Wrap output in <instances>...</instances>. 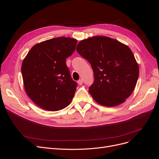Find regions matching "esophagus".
<instances>
[{
  "label": "esophagus",
  "mask_w": 159,
  "mask_h": 159,
  "mask_svg": "<svg viewBox=\"0 0 159 159\" xmlns=\"http://www.w3.org/2000/svg\"><path fill=\"white\" fill-rule=\"evenodd\" d=\"M77 83H78V84H79V85H82V83H83V80H82V79H80V80H78V82H77Z\"/></svg>",
  "instance_id": "obj_1"
}]
</instances>
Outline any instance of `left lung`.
Masks as SVG:
<instances>
[{
	"instance_id": "obj_1",
	"label": "left lung",
	"mask_w": 159,
	"mask_h": 159,
	"mask_svg": "<svg viewBox=\"0 0 159 159\" xmlns=\"http://www.w3.org/2000/svg\"><path fill=\"white\" fill-rule=\"evenodd\" d=\"M76 49L93 69L94 82L89 92L95 101L107 107L126 101L139 75V65L129 48L110 37L95 36L81 40Z\"/></svg>"
}]
</instances>
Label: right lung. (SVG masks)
<instances>
[{
    "mask_svg": "<svg viewBox=\"0 0 159 159\" xmlns=\"http://www.w3.org/2000/svg\"><path fill=\"white\" fill-rule=\"evenodd\" d=\"M77 40L57 37L33 46L23 60L21 72L26 93L33 102L48 111L64 109L71 102L77 86L66 66Z\"/></svg>",
    "mask_w": 159,
    "mask_h": 159,
    "instance_id": "right-lung-1",
    "label": "right lung"
}]
</instances>
